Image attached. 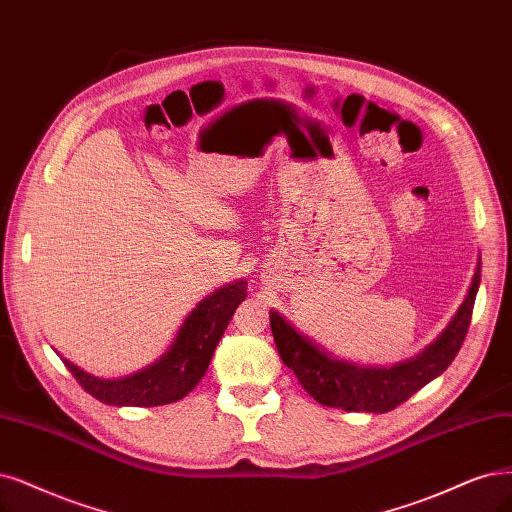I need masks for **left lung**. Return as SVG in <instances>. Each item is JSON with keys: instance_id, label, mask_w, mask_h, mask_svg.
<instances>
[{"instance_id": "1", "label": "left lung", "mask_w": 512, "mask_h": 512, "mask_svg": "<svg viewBox=\"0 0 512 512\" xmlns=\"http://www.w3.org/2000/svg\"><path fill=\"white\" fill-rule=\"evenodd\" d=\"M481 282V257L477 259L468 293L443 333L420 354L392 367H369L333 356L312 337L293 327L276 310H270V327L278 354L314 401L344 411L386 413L405 403L411 394L439 377L462 348L472 306Z\"/></svg>"}]
</instances>
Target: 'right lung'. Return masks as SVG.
Listing matches in <instances>:
<instances>
[{
    "label": "right lung",
    "mask_w": 512,
    "mask_h": 512,
    "mask_svg": "<svg viewBox=\"0 0 512 512\" xmlns=\"http://www.w3.org/2000/svg\"><path fill=\"white\" fill-rule=\"evenodd\" d=\"M246 297V280L223 285L187 314L173 344L156 363L118 380H105L82 367L73 365L59 352L65 367L73 373L82 388L105 405L116 407H160L181 401L202 380L223 331L240 301Z\"/></svg>",
    "instance_id": "1"
}]
</instances>
